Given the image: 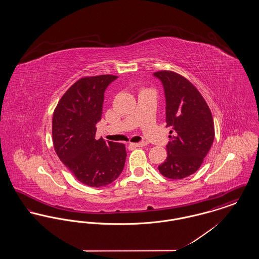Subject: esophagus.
<instances>
[{
	"mask_svg": "<svg viewBox=\"0 0 259 259\" xmlns=\"http://www.w3.org/2000/svg\"><path fill=\"white\" fill-rule=\"evenodd\" d=\"M131 147H134V148H142V147H145L147 146V143L146 142H141V143H131L130 144Z\"/></svg>",
	"mask_w": 259,
	"mask_h": 259,
	"instance_id": "esophagus-1",
	"label": "esophagus"
}]
</instances>
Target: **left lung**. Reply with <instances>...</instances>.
<instances>
[{"label": "left lung", "instance_id": "8db88e82", "mask_svg": "<svg viewBox=\"0 0 259 259\" xmlns=\"http://www.w3.org/2000/svg\"><path fill=\"white\" fill-rule=\"evenodd\" d=\"M164 88L166 122L172 127L166 146L168 156L158 166L166 178L182 180L197 171L214 139L209 106L197 88L171 71L154 73Z\"/></svg>", "mask_w": 259, "mask_h": 259}]
</instances>
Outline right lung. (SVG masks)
Here are the masks:
<instances>
[{
    "mask_svg": "<svg viewBox=\"0 0 259 259\" xmlns=\"http://www.w3.org/2000/svg\"><path fill=\"white\" fill-rule=\"evenodd\" d=\"M116 78V75L103 74L78 79L62 96L53 113L56 154L77 181L92 187L115 181L123 170L127 155L123 144L95 138L104 93Z\"/></svg>",
    "mask_w": 259,
    "mask_h": 259,
    "instance_id": "obj_1",
    "label": "right lung"
}]
</instances>
